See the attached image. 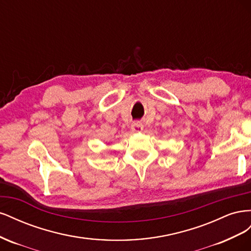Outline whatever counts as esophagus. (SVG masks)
<instances>
[{
	"label": "esophagus",
	"mask_w": 251,
	"mask_h": 251,
	"mask_svg": "<svg viewBox=\"0 0 251 251\" xmlns=\"http://www.w3.org/2000/svg\"><path fill=\"white\" fill-rule=\"evenodd\" d=\"M131 128H132V131L135 132V133L141 132V131L143 130V125H142L141 123H139V121H136V123H133V124H132Z\"/></svg>",
	"instance_id": "1"
}]
</instances>
